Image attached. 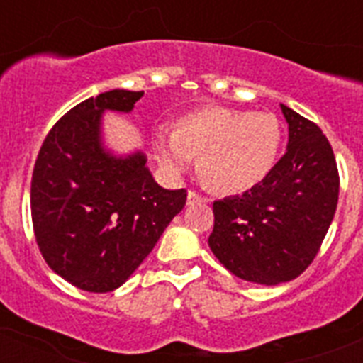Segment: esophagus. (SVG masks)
I'll return each mask as SVG.
<instances>
[{
	"mask_svg": "<svg viewBox=\"0 0 363 363\" xmlns=\"http://www.w3.org/2000/svg\"><path fill=\"white\" fill-rule=\"evenodd\" d=\"M198 201H207V199L201 198V196H199V194H196V192H188V198H186L188 205L198 203Z\"/></svg>",
	"mask_w": 363,
	"mask_h": 363,
	"instance_id": "esophagus-1",
	"label": "esophagus"
}]
</instances>
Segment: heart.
<instances>
[{
    "label": "heart",
    "mask_w": 363,
    "mask_h": 363,
    "mask_svg": "<svg viewBox=\"0 0 363 363\" xmlns=\"http://www.w3.org/2000/svg\"><path fill=\"white\" fill-rule=\"evenodd\" d=\"M282 145L281 122L271 113L209 107L181 116L177 130L160 125L154 150L171 173H182L199 156V177L228 196L250 192L269 177Z\"/></svg>",
    "instance_id": "1"
}]
</instances>
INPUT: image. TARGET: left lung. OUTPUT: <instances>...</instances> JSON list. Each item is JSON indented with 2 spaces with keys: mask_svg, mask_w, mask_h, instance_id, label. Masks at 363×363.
Masks as SVG:
<instances>
[{
  "mask_svg": "<svg viewBox=\"0 0 363 363\" xmlns=\"http://www.w3.org/2000/svg\"><path fill=\"white\" fill-rule=\"evenodd\" d=\"M286 152L262 184L213 203L209 247L242 281L275 286L299 277L315 259L339 198L332 145L322 130L281 104Z\"/></svg>",
  "mask_w": 363,
  "mask_h": 363,
  "instance_id": "left-lung-1",
  "label": "left lung"
}]
</instances>
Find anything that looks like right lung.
I'll return each mask as SVG.
<instances>
[{"label":"right lung","mask_w":363,"mask_h":363,"mask_svg":"<svg viewBox=\"0 0 363 363\" xmlns=\"http://www.w3.org/2000/svg\"><path fill=\"white\" fill-rule=\"evenodd\" d=\"M143 92L111 90L65 113L48 131L31 177V220L48 267L86 292H113L147 258L186 203L154 181L143 150L104 143L107 111L131 113Z\"/></svg>","instance_id":"right-lung-1"}]
</instances>
